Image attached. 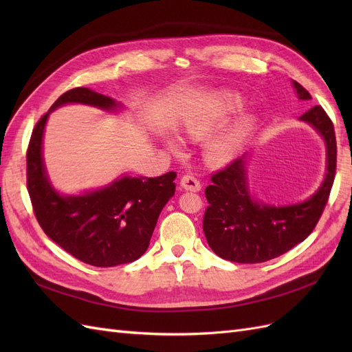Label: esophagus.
Masks as SVG:
<instances>
[{
  "mask_svg": "<svg viewBox=\"0 0 352 352\" xmlns=\"http://www.w3.org/2000/svg\"><path fill=\"white\" fill-rule=\"evenodd\" d=\"M180 186H182L186 190H192V192H198V190L201 189L199 180L190 173H186V175L180 177Z\"/></svg>",
  "mask_w": 352,
  "mask_h": 352,
  "instance_id": "obj_1",
  "label": "esophagus"
}]
</instances>
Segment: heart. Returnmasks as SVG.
<instances>
[{"mask_svg":"<svg viewBox=\"0 0 352 352\" xmlns=\"http://www.w3.org/2000/svg\"><path fill=\"white\" fill-rule=\"evenodd\" d=\"M242 107L243 100L239 95L233 92L220 94L185 116L182 132L192 141L207 140L212 133L221 129L230 120V117ZM252 127L254 119L251 116H245L228 127L225 132L210 138L204 145V157L207 163L212 166H223L235 158L245 141L248 140ZM166 145L172 151H180V148H182V142L175 135L166 138Z\"/></svg>","mask_w":352,"mask_h":352,"instance_id":"b5f03b06","label":"heart"}]
</instances>
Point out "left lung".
<instances>
[{
    "instance_id": "8db88e82",
    "label": "left lung",
    "mask_w": 352,
    "mask_h": 352,
    "mask_svg": "<svg viewBox=\"0 0 352 352\" xmlns=\"http://www.w3.org/2000/svg\"><path fill=\"white\" fill-rule=\"evenodd\" d=\"M298 98L311 95L294 80ZM300 120L310 123L323 136L327 153V173L317 192L300 204L274 207L251 198L245 155L233 160L211 176L206 188L208 207L204 229L210 248L233 263H263L292 250L302 242L320 220L336 173V136L333 123L322 105H314Z\"/></svg>"
}]
</instances>
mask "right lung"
<instances>
[{
  "instance_id": "obj_1",
  "label": "right lung",
  "mask_w": 352,
  "mask_h": 352,
  "mask_svg": "<svg viewBox=\"0 0 352 352\" xmlns=\"http://www.w3.org/2000/svg\"><path fill=\"white\" fill-rule=\"evenodd\" d=\"M69 102L102 110H114L119 105L88 88H73L38 120L26 153L28 192L35 217L45 235L74 258L95 267L132 263L146 251L160 212L175 195L176 173L148 179L123 176L94 192L60 195L47 177L42 135L48 114Z\"/></svg>"
}]
</instances>
